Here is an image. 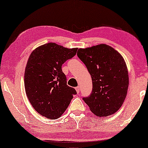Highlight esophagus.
Instances as JSON below:
<instances>
[{"instance_id": "1", "label": "esophagus", "mask_w": 148, "mask_h": 148, "mask_svg": "<svg viewBox=\"0 0 148 148\" xmlns=\"http://www.w3.org/2000/svg\"><path fill=\"white\" fill-rule=\"evenodd\" d=\"M75 90L77 91V94H79V91H80V88H79V86L76 87V88H75Z\"/></svg>"}]
</instances>
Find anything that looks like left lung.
Here are the masks:
<instances>
[{
    "label": "left lung",
    "instance_id": "obj_1",
    "mask_svg": "<svg viewBox=\"0 0 148 148\" xmlns=\"http://www.w3.org/2000/svg\"><path fill=\"white\" fill-rule=\"evenodd\" d=\"M77 54L92 77V93L83 98L90 110L100 117L117 112L129 86L128 71L123 56L106 44L79 48Z\"/></svg>",
    "mask_w": 148,
    "mask_h": 148
}]
</instances>
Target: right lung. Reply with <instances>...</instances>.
<instances>
[{
  "label": "right lung",
  "mask_w": 148,
  "mask_h": 148,
  "mask_svg": "<svg viewBox=\"0 0 148 148\" xmlns=\"http://www.w3.org/2000/svg\"><path fill=\"white\" fill-rule=\"evenodd\" d=\"M77 50L50 42L30 54L24 75L25 92L34 108L43 116L58 119L77 94L74 88L66 85L62 71V64L73 57Z\"/></svg>",
  "instance_id": "add662e5"
}]
</instances>
